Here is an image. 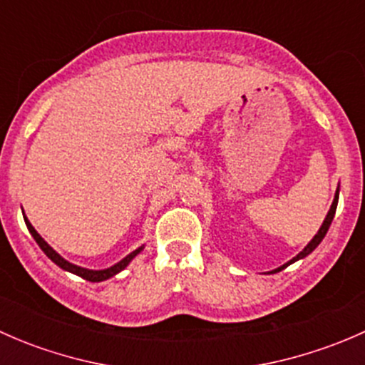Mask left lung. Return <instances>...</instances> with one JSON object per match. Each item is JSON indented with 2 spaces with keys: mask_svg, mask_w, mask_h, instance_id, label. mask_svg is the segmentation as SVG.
<instances>
[{
  "mask_svg": "<svg viewBox=\"0 0 365 365\" xmlns=\"http://www.w3.org/2000/svg\"><path fill=\"white\" fill-rule=\"evenodd\" d=\"M337 201H339V187H337V190H336V196H334V201H332V206H330V210H329V213H327V217H325V220H323V224H322V227H319L318 230V233L314 235V238H312L311 242H309L307 245H305L304 249H302V252H298L295 257H293V259H289L288 263H284L282 264V267H279V268H275V270H272L270 274H275V272H281V270H284L286 267H288V264H292V263H295V261H298V259H302V257H305V256H309V254H311L312 251H314L316 247H318L319 244H322V240L323 238H325V235H327V231H329V227H330V224H332V220H334V215H336V210H337Z\"/></svg>",
  "mask_w": 365,
  "mask_h": 365,
  "instance_id": "8db88e82",
  "label": "left lung"
}]
</instances>
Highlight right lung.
Returning <instances> with one entry per match:
<instances>
[{
  "instance_id": "right-lung-1",
  "label": "right lung",
  "mask_w": 365,
  "mask_h": 365,
  "mask_svg": "<svg viewBox=\"0 0 365 365\" xmlns=\"http://www.w3.org/2000/svg\"><path fill=\"white\" fill-rule=\"evenodd\" d=\"M24 222H26V226H28V230H29V233H31V237L35 238V242H36V244H38V247L42 249L43 252H46V256L49 257V259L53 261V263H56L58 267L63 268V270L70 272V274L79 275V277L86 279V281H90V282H101V281H106V279L113 277V275L120 274V272L123 270V268L127 267V264L130 263V261L134 259V257L138 256V254L141 252L143 249H145V245H141V247L135 249V251H132L130 254H128V256H125L123 259L118 261L116 264H113V267H109V268H104V270H90V268L77 267V264L70 263V261L65 259V257H61L60 254H58L56 251H54V249L51 247V245L47 244V242L43 240V238L40 237L38 233H36V230H35V227L31 226V222H29L28 217H26V215H24Z\"/></svg>"
}]
</instances>
